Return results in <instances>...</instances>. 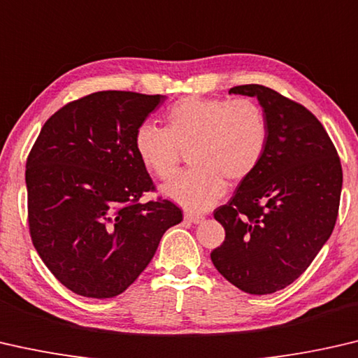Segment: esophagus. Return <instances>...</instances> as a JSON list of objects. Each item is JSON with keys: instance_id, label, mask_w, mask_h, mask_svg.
<instances>
[{"instance_id": "esophagus-1", "label": "esophagus", "mask_w": 358, "mask_h": 358, "mask_svg": "<svg viewBox=\"0 0 358 358\" xmlns=\"http://www.w3.org/2000/svg\"><path fill=\"white\" fill-rule=\"evenodd\" d=\"M184 219H185L187 222H190V224H195V225H198V224H203V222H204V217H203V215H198V214H189V213H187V214L184 215Z\"/></svg>"}]
</instances>
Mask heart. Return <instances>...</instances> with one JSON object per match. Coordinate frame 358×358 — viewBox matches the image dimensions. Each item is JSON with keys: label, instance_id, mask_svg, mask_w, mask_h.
<instances>
[{"label": "heart", "instance_id": "heart-1", "mask_svg": "<svg viewBox=\"0 0 358 358\" xmlns=\"http://www.w3.org/2000/svg\"><path fill=\"white\" fill-rule=\"evenodd\" d=\"M165 120L166 128L139 125L134 150L143 166L162 180L173 178L180 152L190 150L193 168L165 185L163 193L192 213L213 208L227 190L225 179L243 182L265 155L266 115L249 98H182L166 110Z\"/></svg>", "mask_w": 358, "mask_h": 358}]
</instances>
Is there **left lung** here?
Masks as SVG:
<instances>
[{"label": "left lung", "mask_w": 358, "mask_h": 358, "mask_svg": "<svg viewBox=\"0 0 358 358\" xmlns=\"http://www.w3.org/2000/svg\"><path fill=\"white\" fill-rule=\"evenodd\" d=\"M266 115L268 144L259 168L215 209L225 241L210 260L250 295L274 294L306 271L335 228L343 169L335 145L309 110L265 85L233 87Z\"/></svg>", "instance_id": "left-lung-1"}]
</instances>
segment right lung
<instances>
[{
    "mask_svg": "<svg viewBox=\"0 0 358 358\" xmlns=\"http://www.w3.org/2000/svg\"><path fill=\"white\" fill-rule=\"evenodd\" d=\"M165 95L106 90L63 106L45 122L27 160L34 249L74 294L113 298L138 279L182 210L139 203L154 189L134 133Z\"/></svg>",
    "mask_w": 358,
    "mask_h": 358,
    "instance_id": "add662e5",
    "label": "right lung"
}]
</instances>
